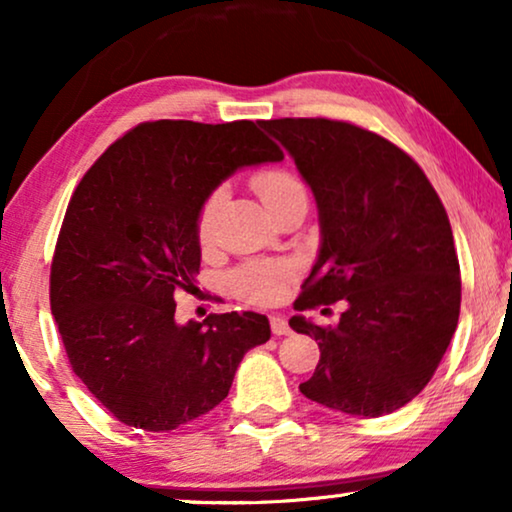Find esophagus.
<instances>
[{
	"label": "esophagus",
	"instance_id": "1",
	"mask_svg": "<svg viewBox=\"0 0 512 512\" xmlns=\"http://www.w3.org/2000/svg\"><path fill=\"white\" fill-rule=\"evenodd\" d=\"M270 328H272V333H275V335H289L291 333L289 321H286L284 317H270Z\"/></svg>",
	"mask_w": 512,
	"mask_h": 512
}]
</instances>
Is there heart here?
Segmentation results:
<instances>
[{"label": "heart", "instance_id": "obj_1", "mask_svg": "<svg viewBox=\"0 0 512 512\" xmlns=\"http://www.w3.org/2000/svg\"><path fill=\"white\" fill-rule=\"evenodd\" d=\"M251 184H254L258 195H261L272 214L282 205H286L291 198L305 193L300 181L286 170L256 172L251 177ZM226 195V186H214L207 193V198L202 200L198 216H195V235H198V242L202 247H207L212 242L216 219H219ZM293 279H296V268L291 263H249L230 275V289L242 300H247V303L272 305L284 298V293Z\"/></svg>", "mask_w": 512, "mask_h": 512}]
</instances>
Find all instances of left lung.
<instances>
[{
    "label": "left lung",
    "instance_id": "left-lung-1",
    "mask_svg": "<svg viewBox=\"0 0 512 512\" xmlns=\"http://www.w3.org/2000/svg\"><path fill=\"white\" fill-rule=\"evenodd\" d=\"M261 125L296 160L319 207L321 249L293 310L347 303L333 328L291 317L321 352L300 391L345 415H389L429 384L457 331L459 258L443 202L408 153L359 125Z\"/></svg>",
    "mask_w": 512,
    "mask_h": 512
}]
</instances>
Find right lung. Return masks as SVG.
Returning <instances> with one entry per match:
<instances>
[{
    "mask_svg": "<svg viewBox=\"0 0 512 512\" xmlns=\"http://www.w3.org/2000/svg\"><path fill=\"white\" fill-rule=\"evenodd\" d=\"M284 153L254 121H151L116 139L72 193L51 263V312L69 366L132 429L163 433L228 396L251 347L270 340L265 314L174 321L195 289V216L237 167Z\"/></svg>",
    "mask_w": 512,
    "mask_h": 512,
    "instance_id": "add662e5",
    "label": "right lung"
}]
</instances>
